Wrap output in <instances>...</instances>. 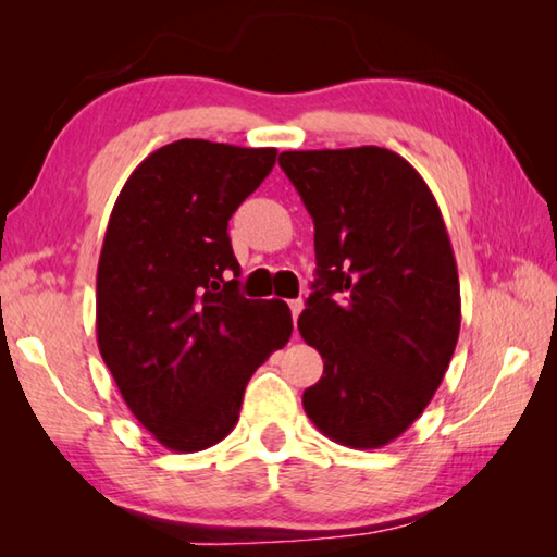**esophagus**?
I'll return each mask as SVG.
<instances>
[{
	"instance_id": "34e87169",
	"label": "esophagus",
	"mask_w": 557,
	"mask_h": 557,
	"mask_svg": "<svg viewBox=\"0 0 557 557\" xmlns=\"http://www.w3.org/2000/svg\"><path fill=\"white\" fill-rule=\"evenodd\" d=\"M301 309H305V301H301V299H289V312H292V319H295V324H297V319L301 314Z\"/></svg>"
}]
</instances>
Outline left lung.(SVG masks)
I'll use <instances>...</instances> for the list:
<instances>
[{
  "label": "left lung",
  "instance_id": "left-lung-1",
  "mask_svg": "<svg viewBox=\"0 0 557 557\" xmlns=\"http://www.w3.org/2000/svg\"><path fill=\"white\" fill-rule=\"evenodd\" d=\"M314 221L317 280L299 334L324 358L301 395L329 440L375 449L400 437L455 354L457 262L435 196L383 147L282 152Z\"/></svg>",
  "mask_w": 557,
  "mask_h": 557
}]
</instances>
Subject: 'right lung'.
<instances>
[{"label": "right lung", "mask_w": 557, "mask_h": 557, "mask_svg": "<svg viewBox=\"0 0 557 557\" xmlns=\"http://www.w3.org/2000/svg\"><path fill=\"white\" fill-rule=\"evenodd\" d=\"M277 149L178 139L122 186L98 262L102 361L132 414L174 451L235 428L245 385L292 336L282 299H245L228 221Z\"/></svg>", "instance_id": "add662e5"}]
</instances>
